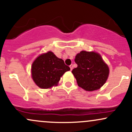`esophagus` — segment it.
I'll return each instance as SVG.
<instances>
[{"mask_svg": "<svg viewBox=\"0 0 132 132\" xmlns=\"http://www.w3.org/2000/svg\"><path fill=\"white\" fill-rule=\"evenodd\" d=\"M69 67H70V69H71V70H72V68H73V66H72V64H71L70 66H69Z\"/></svg>", "mask_w": 132, "mask_h": 132, "instance_id": "esophagus-1", "label": "esophagus"}]
</instances>
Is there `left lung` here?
Masks as SVG:
<instances>
[{
    "instance_id": "1",
    "label": "left lung",
    "mask_w": 132,
    "mask_h": 132,
    "mask_svg": "<svg viewBox=\"0 0 132 132\" xmlns=\"http://www.w3.org/2000/svg\"><path fill=\"white\" fill-rule=\"evenodd\" d=\"M75 61L78 67L72 69V73L79 87L93 91L105 84L109 69L99 54L82 51L76 56Z\"/></svg>"
}]
</instances>
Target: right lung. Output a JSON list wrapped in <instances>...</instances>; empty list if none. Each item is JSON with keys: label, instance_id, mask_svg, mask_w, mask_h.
I'll list each match as a JSON object with an SVG mask.
<instances>
[{"label": "right lung", "instance_id": "obj_1", "mask_svg": "<svg viewBox=\"0 0 132 132\" xmlns=\"http://www.w3.org/2000/svg\"><path fill=\"white\" fill-rule=\"evenodd\" d=\"M70 68L64 64L51 51L41 54L35 60L31 66V75L35 84L42 89L57 86L60 78Z\"/></svg>", "mask_w": 132, "mask_h": 132}]
</instances>
